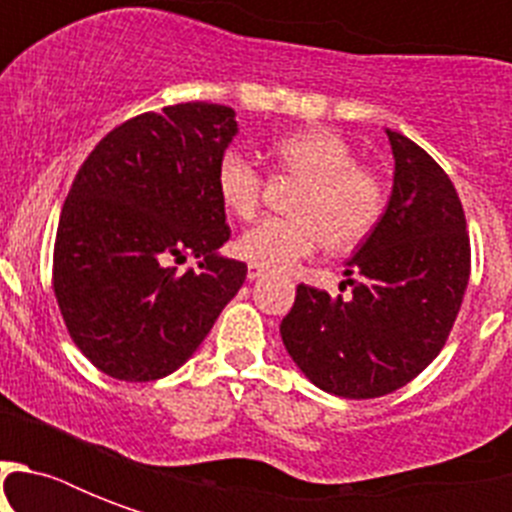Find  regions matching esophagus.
I'll list each match as a JSON object with an SVG mask.
<instances>
[{
	"instance_id": "obj_1",
	"label": "esophagus",
	"mask_w": 512,
	"mask_h": 512,
	"mask_svg": "<svg viewBox=\"0 0 512 512\" xmlns=\"http://www.w3.org/2000/svg\"><path fill=\"white\" fill-rule=\"evenodd\" d=\"M247 276H249V281H257V279H263V276H265V268H263V265H257V263H249V268H247Z\"/></svg>"
}]
</instances>
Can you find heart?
Wrapping results in <instances>:
<instances>
[{
  "instance_id": "heart-1",
  "label": "heart",
  "mask_w": 512,
  "mask_h": 512,
  "mask_svg": "<svg viewBox=\"0 0 512 512\" xmlns=\"http://www.w3.org/2000/svg\"><path fill=\"white\" fill-rule=\"evenodd\" d=\"M273 162L279 175L300 180L289 201L292 217H268L239 241L241 257L263 268H289L324 244L329 252H350L364 244L385 215V185L358 164L340 132L313 127L276 140ZM217 196L239 220H252L263 207L265 175L249 154L231 148L215 170Z\"/></svg>"
}]
</instances>
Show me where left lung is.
I'll use <instances>...</instances> for the list:
<instances>
[{"mask_svg": "<svg viewBox=\"0 0 512 512\" xmlns=\"http://www.w3.org/2000/svg\"><path fill=\"white\" fill-rule=\"evenodd\" d=\"M396 172L380 225L345 263L348 297L300 284L281 340L316 388L377 398L441 353L470 279V239L452 180L388 130Z\"/></svg>", "mask_w": 512, "mask_h": 512, "instance_id": "1", "label": "left lung"}]
</instances>
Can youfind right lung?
I'll use <instances>...</instances> for the list:
<instances>
[{"mask_svg":"<svg viewBox=\"0 0 512 512\" xmlns=\"http://www.w3.org/2000/svg\"><path fill=\"white\" fill-rule=\"evenodd\" d=\"M236 127L233 108L177 103L100 140L60 212L52 289L92 366L151 382L183 366L247 279L217 255L231 239L215 170ZM200 257L177 274L172 262Z\"/></svg>","mask_w":512,"mask_h":512,"instance_id":"1","label":"right lung"}]
</instances>
